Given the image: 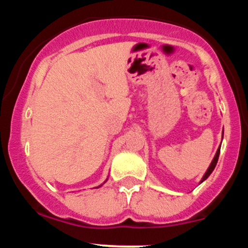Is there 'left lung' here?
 Wrapping results in <instances>:
<instances>
[{
    "instance_id": "8db88e82",
    "label": "left lung",
    "mask_w": 248,
    "mask_h": 248,
    "mask_svg": "<svg viewBox=\"0 0 248 248\" xmlns=\"http://www.w3.org/2000/svg\"><path fill=\"white\" fill-rule=\"evenodd\" d=\"M223 136H224V129H223ZM219 153H220V147L218 148V150H217V153H216V155H215V157H213V160H212V162H211V164H210L209 166V168H207V170H206V172L204 173V176L203 177H202V179H201V182H199V184L201 183H203L204 181H205V179L209 177L210 175H211L212 173V171L213 170H215V168H216V166H217V162H218V157H219Z\"/></svg>"
}]
</instances>
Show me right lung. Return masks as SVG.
Here are the masks:
<instances>
[{
  "label": "right lung",
  "instance_id": "right-lung-1",
  "mask_svg": "<svg viewBox=\"0 0 248 248\" xmlns=\"http://www.w3.org/2000/svg\"><path fill=\"white\" fill-rule=\"evenodd\" d=\"M106 181H107V179H106ZM106 181H105V182H104V183H106ZM104 183H102V184H101V186H104ZM101 186H96V187H100Z\"/></svg>",
  "mask_w": 248,
  "mask_h": 248
}]
</instances>
